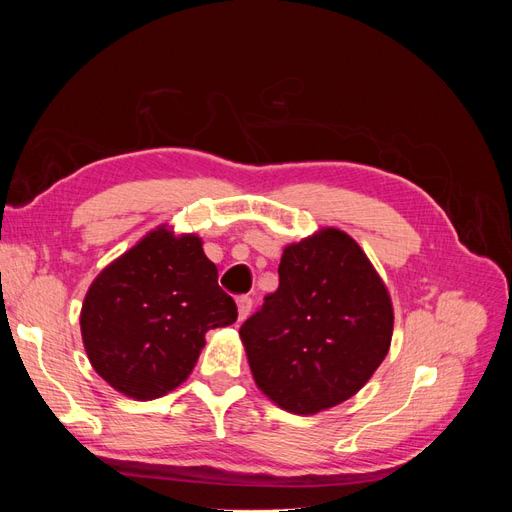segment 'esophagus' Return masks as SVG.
I'll use <instances>...</instances> for the list:
<instances>
[{
  "label": "esophagus",
  "mask_w": 512,
  "mask_h": 512,
  "mask_svg": "<svg viewBox=\"0 0 512 512\" xmlns=\"http://www.w3.org/2000/svg\"><path fill=\"white\" fill-rule=\"evenodd\" d=\"M237 309H239V322H243L252 312V299L250 297H239L237 299Z\"/></svg>",
  "instance_id": "obj_1"
}]
</instances>
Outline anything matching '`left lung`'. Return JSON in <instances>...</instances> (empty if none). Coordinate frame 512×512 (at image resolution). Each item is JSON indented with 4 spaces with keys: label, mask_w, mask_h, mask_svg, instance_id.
Listing matches in <instances>:
<instances>
[{
    "label": "left lung",
    "mask_w": 512,
    "mask_h": 512,
    "mask_svg": "<svg viewBox=\"0 0 512 512\" xmlns=\"http://www.w3.org/2000/svg\"><path fill=\"white\" fill-rule=\"evenodd\" d=\"M280 288L239 329L258 389L292 414L359 393L389 354L393 303L348 232L320 228L284 247Z\"/></svg>",
    "instance_id": "1"
}]
</instances>
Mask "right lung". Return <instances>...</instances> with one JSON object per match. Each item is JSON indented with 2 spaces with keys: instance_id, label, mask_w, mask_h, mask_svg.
I'll use <instances>...</instances> for the list:
<instances>
[{
  "instance_id": "add662e5",
  "label": "right lung",
  "mask_w": 512,
  "mask_h": 512,
  "mask_svg": "<svg viewBox=\"0 0 512 512\" xmlns=\"http://www.w3.org/2000/svg\"><path fill=\"white\" fill-rule=\"evenodd\" d=\"M237 320L203 239L166 224L115 258L91 282L81 335L96 374L121 395L158 399L188 380L205 333Z\"/></svg>"
}]
</instances>
